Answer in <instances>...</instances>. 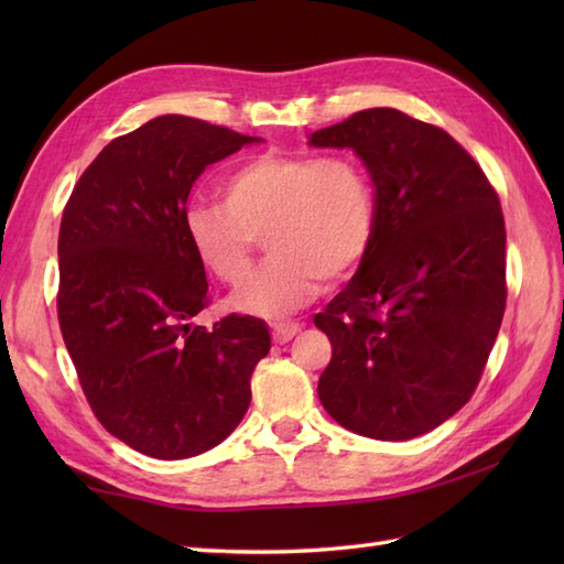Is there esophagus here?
I'll return each instance as SVG.
<instances>
[{
    "label": "esophagus",
    "instance_id": "obj_1",
    "mask_svg": "<svg viewBox=\"0 0 564 564\" xmlns=\"http://www.w3.org/2000/svg\"><path fill=\"white\" fill-rule=\"evenodd\" d=\"M297 332H301V325H295V322H285V325L271 327V337L275 344H285V341H291Z\"/></svg>",
    "mask_w": 564,
    "mask_h": 564
}]
</instances>
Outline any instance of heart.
<instances>
[{"mask_svg":"<svg viewBox=\"0 0 564 564\" xmlns=\"http://www.w3.org/2000/svg\"><path fill=\"white\" fill-rule=\"evenodd\" d=\"M223 206L188 200L184 230L198 261L220 283L239 289L254 267L261 235L271 259L235 295L257 315L291 313L341 281L370 247L376 196L351 154L261 152L225 174Z\"/></svg>","mask_w":564,"mask_h":564,"instance_id":"heart-1","label":"heart"}]
</instances>
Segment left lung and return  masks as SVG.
<instances>
[{"instance_id": "left-lung-1", "label": "left lung", "mask_w": 564, "mask_h": 564, "mask_svg": "<svg viewBox=\"0 0 564 564\" xmlns=\"http://www.w3.org/2000/svg\"><path fill=\"white\" fill-rule=\"evenodd\" d=\"M351 148L376 230L349 285L315 315L332 341L319 402L344 429L406 441L473 398L507 307V230L482 166L446 130L366 109L310 135Z\"/></svg>"}]
</instances>
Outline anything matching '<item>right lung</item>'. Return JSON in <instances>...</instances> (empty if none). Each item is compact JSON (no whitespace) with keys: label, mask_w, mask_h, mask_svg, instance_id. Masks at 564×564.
Masks as SVG:
<instances>
[{"label":"right lung","mask_w":564,"mask_h":564,"mask_svg":"<svg viewBox=\"0 0 564 564\" xmlns=\"http://www.w3.org/2000/svg\"><path fill=\"white\" fill-rule=\"evenodd\" d=\"M247 142L191 116L152 118L97 154L63 210L59 332L94 416L150 458H191L230 436L271 349L257 317L194 325L213 297L184 230L188 191Z\"/></svg>","instance_id":"1"}]
</instances>
